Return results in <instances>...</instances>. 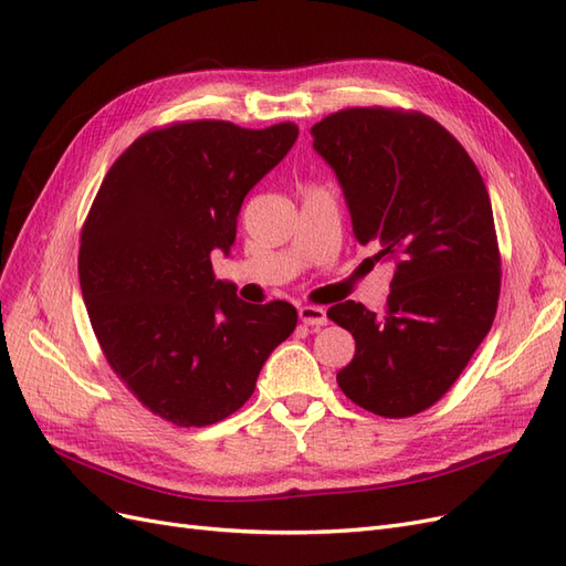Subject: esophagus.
Here are the masks:
<instances>
[{"label": "esophagus", "mask_w": 566, "mask_h": 566, "mask_svg": "<svg viewBox=\"0 0 566 566\" xmlns=\"http://www.w3.org/2000/svg\"><path fill=\"white\" fill-rule=\"evenodd\" d=\"M300 318H302V323L312 325V328H321V325L328 323V314H325V310H321V306H312V304L300 306Z\"/></svg>", "instance_id": "obj_1"}]
</instances>
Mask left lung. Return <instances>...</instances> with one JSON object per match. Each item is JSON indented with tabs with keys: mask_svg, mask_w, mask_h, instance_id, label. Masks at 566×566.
<instances>
[{
	"mask_svg": "<svg viewBox=\"0 0 566 566\" xmlns=\"http://www.w3.org/2000/svg\"><path fill=\"white\" fill-rule=\"evenodd\" d=\"M345 196L358 243L391 262L387 312L328 310L356 354L337 385L382 418L430 408L491 331L501 293L493 210L482 175L432 117L347 108L312 127Z\"/></svg>",
	"mask_w": 566,
	"mask_h": 566,
	"instance_id": "8db88e82",
	"label": "left lung"
}]
</instances>
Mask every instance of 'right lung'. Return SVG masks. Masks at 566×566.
I'll use <instances>...</instances> for the list:
<instances>
[{
	"instance_id": "obj_1",
	"label": "right lung",
	"mask_w": 566,
	"mask_h": 566,
	"mask_svg": "<svg viewBox=\"0 0 566 566\" xmlns=\"http://www.w3.org/2000/svg\"><path fill=\"white\" fill-rule=\"evenodd\" d=\"M293 123L243 129L196 119L136 139L82 229L80 287L111 368L153 413L214 424L241 408L297 325L287 302L248 304L217 281L252 188L297 142Z\"/></svg>"
}]
</instances>
